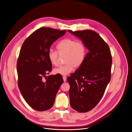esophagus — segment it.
<instances>
[{
	"label": "esophagus",
	"mask_w": 132,
	"mask_h": 132,
	"mask_svg": "<svg viewBox=\"0 0 132 132\" xmlns=\"http://www.w3.org/2000/svg\"><path fill=\"white\" fill-rule=\"evenodd\" d=\"M63 78L64 81V82H66V76H63Z\"/></svg>",
	"instance_id": "34e87169"
}]
</instances>
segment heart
<instances>
[{"mask_svg": "<svg viewBox=\"0 0 132 132\" xmlns=\"http://www.w3.org/2000/svg\"><path fill=\"white\" fill-rule=\"evenodd\" d=\"M56 49L57 53L52 50L48 52V57L50 63L53 66H56L59 63V55L60 56L65 55V64L54 69L53 73L55 74L67 75L72 71L74 67L81 66L84 61L86 48L82 42L72 39H64L57 44Z\"/></svg>", "mask_w": 132, "mask_h": 132, "instance_id": "heart-1", "label": "heart"}]
</instances>
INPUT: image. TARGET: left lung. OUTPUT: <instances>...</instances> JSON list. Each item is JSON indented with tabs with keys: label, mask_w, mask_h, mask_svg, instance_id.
Returning a JSON list of instances; mask_svg holds the SVG:
<instances>
[{
	"label": "left lung",
	"mask_w": 132,
	"mask_h": 132,
	"mask_svg": "<svg viewBox=\"0 0 132 132\" xmlns=\"http://www.w3.org/2000/svg\"><path fill=\"white\" fill-rule=\"evenodd\" d=\"M67 31L80 39L89 50L81 66L67 78L70 85L71 107L78 112H86L97 105L110 81L111 52L107 44L94 31Z\"/></svg>",
	"instance_id": "left-lung-1"
}]
</instances>
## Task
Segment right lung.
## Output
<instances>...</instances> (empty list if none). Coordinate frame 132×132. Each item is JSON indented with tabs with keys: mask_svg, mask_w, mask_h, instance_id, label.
<instances>
[{
	"mask_svg": "<svg viewBox=\"0 0 132 132\" xmlns=\"http://www.w3.org/2000/svg\"><path fill=\"white\" fill-rule=\"evenodd\" d=\"M66 30L42 27L24 42L18 60V86L26 103L37 111L52 107L56 95L64 82L61 75L43 78L52 70L48 53L52 44L66 34Z\"/></svg>",
	"mask_w": 132,
	"mask_h": 132,
	"instance_id": "obj_1",
	"label": "right lung"
}]
</instances>
